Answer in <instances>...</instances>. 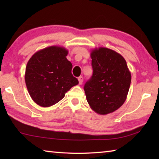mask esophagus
<instances>
[{
	"mask_svg": "<svg viewBox=\"0 0 159 159\" xmlns=\"http://www.w3.org/2000/svg\"><path fill=\"white\" fill-rule=\"evenodd\" d=\"M78 80H79V85H81L83 83V76H79V78H78Z\"/></svg>",
	"mask_w": 159,
	"mask_h": 159,
	"instance_id": "esophagus-1",
	"label": "esophagus"
}]
</instances>
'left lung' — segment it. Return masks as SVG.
Returning a JSON list of instances; mask_svg holds the SVG:
<instances>
[{
    "instance_id": "left-lung-1",
    "label": "left lung",
    "mask_w": 159,
    "mask_h": 159,
    "mask_svg": "<svg viewBox=\"0 0 159 159\" xmlns=\"http://www.w3.org/2000/svg\"><path fill=\"white\" fill-rule=\"evenodd\" d=\"M93 74L84 90L90 108L97 114L115 111L124 103L131 83V74L121 55L107 48L91 51Z\"/></svg>"
}]
</instances>
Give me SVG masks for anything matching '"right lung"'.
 Instances as JSON below:
<instances>
[{"mask_svg": "<svg viewBox=\"0 0 159 159\" xmlns=\"http://www.w3.org/2000/svg\"><path fill=\"white\" fill-rule=\"evenodd\" d=\"M67 55L65 48L54 45L38 51L29 59L25 83L31 99L38 105H54L79 84L71 74L72 64L66 59Z\"/></svg>", "mask_w": 159, "mask_h": 159, "instance_id": "add662e5", "label": "right lung"}]
</instances>
